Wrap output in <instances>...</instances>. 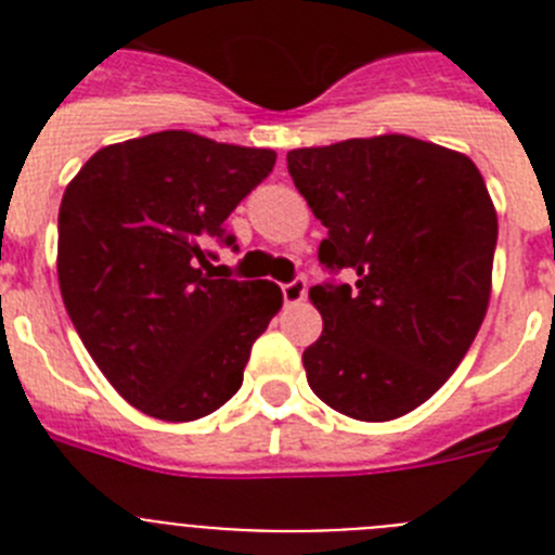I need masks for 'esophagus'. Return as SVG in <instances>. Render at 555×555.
<instances>
[{"label": "esophagus", "mask_w": 555, "mask_h": 555, "mask_svg": "<svg viewBox=\"0 0 555 555\" xmlns=\"http://www.w3.org/2000/svg\"><path fill=\"white\" fill-rule=\"evenodd\" d=\"M306 294H308V286L306 281H300V278L283 286V300H286V306H297V302H302L306 300Z\"/></svg>", "instance_id": "obj_1"}]
</instances>
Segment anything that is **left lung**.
Wrapping results in <instances>:
<instances>
[{
	"instance_id": "1",
	"label": "left lung",
	"mask_w": 555,
	"mask_h": 555,
	"mask_svg": "<svg viewBox=\"0 0 555 555\" xmlns=\"http://www.w3.org/2000/svg\"><path fill=\"white\" fill-rule=\"evenodd\" d=\"M327 228L320 263L352 283L308 292L322 336L302 352L322 403L364 423L423 405L467 356L492 292L498 214L478 166L411 135L286 155Z\"/></svg>"
}]
</instances>
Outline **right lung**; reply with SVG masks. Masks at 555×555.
<instances>
[{
    "mask_svg": "<svg viewBox=\"0 0 555 555\" xmlns=\"http://www.w3.org/2000/svg\"><path fill=\"white\" fill-rule=\"evenodd\" d=\"M272 150L164 130L111 144L66 185L57 281L102 375L144 414L191 423L242 389L253 341L281 311L269 281L214 278L210 244L267 178Z\"/></svg>",
    "mask_w": 555,
    "mask_h": 555,
    "instance_id": "1",
    "label": "right lung"
}]
</instances>
